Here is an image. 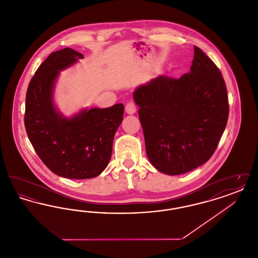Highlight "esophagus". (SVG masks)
<instances>
[{"label":"esophagus","instance_id":"esophagus-1","mask_svg":"<svg viewBox=\"0 0 258 258\" xmlns=\"http://www.w3.org/2000/svg\"><path fill=\"white\" fill-rule=\"evenodd\" d=\"M125 112L127 114H131V115L135 114L136 112V105H135V102H133V101L127 102V104L125 105Z\"/></svg>","mask_w":258,"mask_h":258}]
</instances>
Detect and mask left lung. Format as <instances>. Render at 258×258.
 I'll list each match as a JSON object with an SVG mask.
<instances>
[{
    "instance_id": "8db88e82",
    "label": "left lung",
    "mask_w": 258,
    "mask_h": 258,
    "mask_svg": "<svg viewBox=\"0 0 258 258\" xmlns=\"http://www.w3.org/2000/svg\"><path fill=\"white\" fill-rule=\"evenodd\" d=\"M139 107L148 159L166 175L204 164L228 119V98L220 70L195 46L190 71L179 79L158 76L133 94Z\"/></svg>"
}]
</instances>
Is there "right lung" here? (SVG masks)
<instances>
[{
	"mask_svg": "<svg viewBox=\"0 0 258 258\" xmlns=\"http://www.w3.org/2000/svg\"><path fill=\"white\" fill-rule=\"evenodd\" d=\"M83 58L69 47L51 53L29 84L25 110L26 132L40 160L58 176L79 180L95 178L107 167L123 115V103L85 107L70 117L59 111L57 80Z\"/></svg>",
	"mask_w": 258,
	"mask_h": 258,
	"instance_id": "add662e5",
	"label": "right lung"
}]
</instances>
